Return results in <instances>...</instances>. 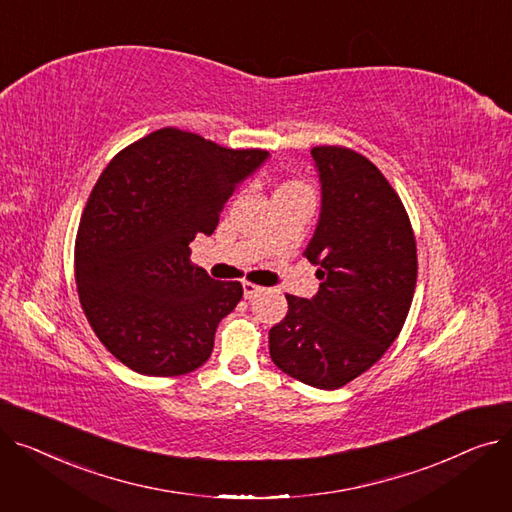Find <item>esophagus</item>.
I'll return each mask as SVG.
<instances>
[{"label":"esophagus","instance_id":"1","mask_svg":"<svg viewBox=\"0 0 512 512\" xmlns=\"http://www.w3.org/2000/svg\"><path fill=\"white\" fill-rule=\"evenodd\" d=\"M265 288H261V286H257V284H251V282H245L242 284V292H245V299H255V297H259V294L263 292Z\"/></svg>","mask_w":512,"mask_h":512}]
</instances>
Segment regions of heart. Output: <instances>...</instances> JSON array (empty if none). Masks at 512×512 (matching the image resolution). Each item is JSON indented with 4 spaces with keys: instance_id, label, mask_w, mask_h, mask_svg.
Returning <instances> with one entry per match:
<instances>
[{
    "instance_id": "b5f03b06",
    "label": "heart",
    "mask_w": 512,
    "mask_h": 512,
    "mask_svg": "<svg viewBox=\"0 0 512 512\" xmlns=\"http://www.w3.org/2000/svg\"><path fill=\"white\" fill-rule=\"evenodd\" d=\"M284 188H303V186H299V184H288V186H284Z\"/></svg>"
}]
</instances>
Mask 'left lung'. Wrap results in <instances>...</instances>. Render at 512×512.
<instances>
[{
	"instance_id": "obj_1",
	"label": "left lung",
	"mask_w": 512,
	"mask_h": 512,
	"mask_svg": "<svg viewBox=\"0 0 512 512\" xmlns=\"http://www.w3.org/2000/svg\"><path fill=\"white\" fill-rule=\"evenodd\" d=\"M321 186L305 257L317 265L311 299L286 294L270 357L290 378L334 390L380 361L405 324L417 247L409 215L384 174L344 147H313Z\"/></svg>"
}]
</instances>
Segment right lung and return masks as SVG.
<instances>
[{
  "mask_svg": "<svg viewBox=\"0 0 512 512\" xmlns=\"http://www.w3.org/2000/svg\"><path fill=\"white\" fill-rule=\"evenodd\" d=\"M270 157L161 128L120 151L80 218L74 272L103 346L132 371L170 378L201 367L220 321L242 299L188 259L236 188Z\"/></svg>",
  "mask_w": 512,
  "mask_h": 512,
  "instance_id": "obj_1",
  "label": "right lung"
}]
</instances>
